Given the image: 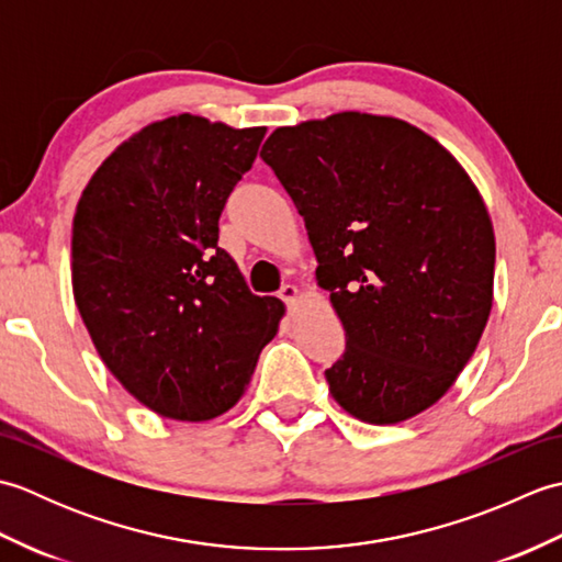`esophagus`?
<instances>
[{
    "label": "esophagus",
    "instance_id": "obj_1",
    "mask_svg": "<svg viewBox=\"0 0 562 562\" xmlns=\"http://www.w3.org/2000/svg\"><path fill=\"white\" fill-rule=\"evenodd\" d=\"M278 296H280L284 304H292L296 296H300V290H296L294 284H282V290L278 292Z\"/></svg>",
    "mask_w": 562,
    "mask_h": 562
}]
</instances>
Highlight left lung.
Segmentation results:
<instances>
[{
	"label": "left lung",
	"instance_id": "8db88e82",
	"mask_svg": "<svg viewBox=\"0 0 562 562\" xmlns=\"http://www.w3.org/2000/svg\"><path fill=\"white\" fill-rule=\"evenodd\" d=\"M260 157L304 217L345 328L333 398L372 425L423 413L493 306L495 236L469 173L423 130L367 113L278 127Z\"/></svg>",
	"mask_w": 562,
	"mask_h": 562
}]
</instances>
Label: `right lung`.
<instances>
[{"instance_id":"obj_1","label":"right lung","mask_w":562,"mask_h":562,"mask_svg":"<svg viewBox=\"0 0 562 562\" xmlns=\"http://www.w3.org/2000/svg\"><path fill=\"white\" fill-rule=\"evenodd\" d=\"M262 135L166 117L117 147L77 205L71 288L83 326L113 376L171 420L229 411L284 314L217 246Z\"/></svg>"}]
</instances>
